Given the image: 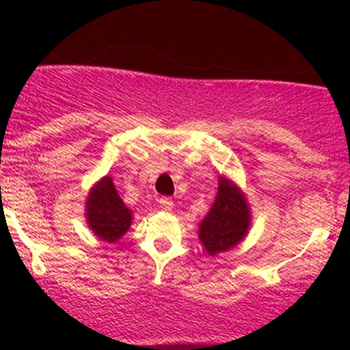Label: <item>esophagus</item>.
<instances>
[{
    "label": "esophagus",
    "mask_w": 350,
    "mask_h": 350,
    "mask_svg": "<svg viewBox=\"0 0 350 350\" xmlns=\"http://www.w3.org/2000/svg\"><path fill=\"white\" fill-rule=\"evenodd\" d=\"M159 206H161V208H163V210H166V212H168V210H172V208H173L172 198L161 196V198H159Z\"/></svg>",
    "instance_id": "34e87169"
}]
</instances>
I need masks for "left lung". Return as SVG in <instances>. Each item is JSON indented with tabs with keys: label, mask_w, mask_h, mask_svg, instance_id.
I'll return each instance as SVG.
<instances>
[{
	"label": "left lung",
	"mask_w": 350,
	"mask_h": 350,
	"mask_svg": "<svg viewBox=\"0 0 350 350\" xmlns=\"http://www.w3.org/2000/svg\"><path fill=\"white\" fill-rule=\"evenodd\" d=\"M250 222L249 206L237 185L221 178L212 208L200 224V240L210 256L237 245L247 233Z\"/></svg>",
	"instance_id": "8db88e82"
}]
</instances>
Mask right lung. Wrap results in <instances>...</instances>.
<instances>
[{"label":"right lung","mask_w":350,"mask_h":350,"mask_svg":"<svg viewBox=\"0 0 350 350\" xmlns=\"http://www.w3.org/2000/svg\"><path fill=\"white\" fill-rule=\"evenodd\" d=\"M88 222L91 230L107 242H116L128 231L131 212L119 198L110 177H105L89 194Z\"/></svg>","instance_id":"right-lung-1"}]
</instances>
